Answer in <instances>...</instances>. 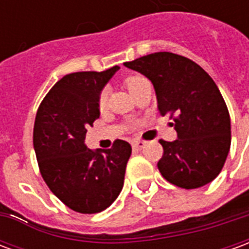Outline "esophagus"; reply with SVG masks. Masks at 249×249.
<instances>
[{"instance_id":"esophagus-1","label":"esophagus","mask_w":249,"mask_h":249,"mask_svg":"<svg viewBox=\"0 0 249 249\" xmlns=\"http://www.w3.org/2000/svg\"><path fill=\"white\" fill-rule=\"evenodd\" d=\"M144 146H145V142H144V141L139 140L133 142V148H135V149H142Z\"/></svg>"}]
</instances>
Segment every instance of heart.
Segmentation results:
<instances>
[{
    "label": "heart",
    "mask_w": 249,
    "mask_h": 249,
    "mask_svg": "<svg viewBox=\"0 0 249 249\" xmlns=\"http://www.w3.org/2000/svg\"><path fill=\"white\" fill-rule=\"evenodd\" d=\"M141 80H142L141 77H128V78L125 80V87L128 88L129 92H132V89H133ZM107 98H108V96H107V92L104 90V92H101V94H100V97H98V105H100V108H104V107L107 105Z\"/></svg>",
    "instance_id": "heart-1"
}]
</instances>
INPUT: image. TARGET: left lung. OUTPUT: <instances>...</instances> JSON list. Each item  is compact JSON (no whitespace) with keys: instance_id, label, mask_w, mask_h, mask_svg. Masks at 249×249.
Listing matches in <instances>:
<instances>
[{"instance_id":"8db88e82","label":"left lung","mask_w":249,"mask_h":249,"mask_svg":"<svg viewBox=\"0 0 249 249\" xmlns=\"http://www.w3.org/2000/svg\"><path fill=\"white\" fill-rule=\"evenodd\" d=\"M155 88L161 116H176L175 141L160 140L159 171L169 183L195 189L211 183L231 148V119L219 88L207 71L187 57L159 52L124 62Z\"/></svg>"}]
</instances>
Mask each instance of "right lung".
<instances>
[{"label": "right lung", "instance_id": "add662e5", "mask_svg": "<svg viewBox=\"0 0 249 249\" xmlns=\"http://www.w3.org/2000/svg\"><path fill=\"white\" fill-rule=\"evenodd\" d=\"M119 69L66 74L36 116L33 145L42 178L66 207L80 213L107 209L124 185L129 142L116 140L110 149L85 145L87 129L100 116L98 97Z\"/></svg>", "mask_w": 249, "mask_h": 249}]
</instances>
